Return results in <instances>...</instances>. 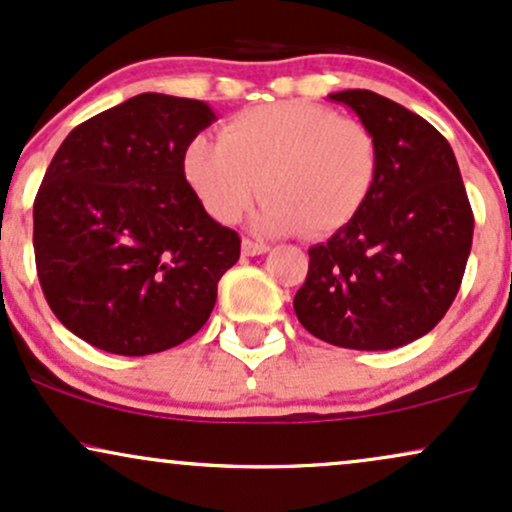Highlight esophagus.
Wrapping results in <instances>:
<instances>
[{
  "label": "esophagus",
  "instance_id": "esophagus-1",
  "mask_svg": "<svg viewBox=\"0 0 512 512\" xmlns=\"http://www.w3.org/2000/svg\"><path fill=\"white\" fill-rule=\"evenodd\" d=\"M264 252H269V245L267 243H257V240L243 238V255L257 257V255H264Z\"/></svg>",
  "mask_w": 512,
  "mask_h": 512
}]
</instances>
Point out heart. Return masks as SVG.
I'll use <instances>...</instances> for the list:
<instances>
[{"label": "heart", "instance_id": "1", "mask_svg": "<svg viewBox=\"0 0 512 512\" xmlns=\"http://www.w3.org/2000/svg\"><path fill=\"white\" fill-rule=\"evenodd\" d=\"M183 171L217 221L236 219L260 190L262 231L324 238L365 207L379 176V143L360 119L288 100L231 116L221 140L195 135Z\"/></svg>", "mask_w": 512, "mask_h": 512}]
</instances>
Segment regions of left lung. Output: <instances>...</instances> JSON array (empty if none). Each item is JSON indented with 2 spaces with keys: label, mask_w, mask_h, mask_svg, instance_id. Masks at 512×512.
I'll return each mask as SVG.
<instances>
[{
  "label": "left lung",
  "mask_w": 512,
  "mask_h": 512,
  "mask_svg": "<svg viewBox=\"0 0 512 512\" xmlns=\"http://www.w3.org/2000/svg\"><path fill=\"white\" fill-rule=\"evenodd\" d=\"M329 97L372 128L379 176L357 217L307 250L293 310L331 346H408L441 322L463 281L474 231L465 183L448 140L422 116L372 90Z\"/></svg>",
  "instance_id": "left-lung-1"
}]
</instances>
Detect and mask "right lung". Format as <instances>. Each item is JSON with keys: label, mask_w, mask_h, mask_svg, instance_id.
Returning <instances> with one entry per match:
<instances>
[{"label": "right lung", "mask_w": 512, "mask_h": 512, "mask_svg": "<svg viewBox=\"0 0 512 512\" xmlns=\"http://www.w3.org/2000/svg\"><path fill=\"white\" fill-rule=\"evenodd\" d=\"M217 116L205 102L143 92L66 135L33 205V248L66 329L116 355L188 341L240 257L236 231L190 188L183 155Z\"/></svg>", "instance_id": "1"}]
</instances>
